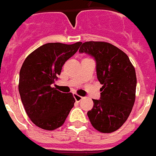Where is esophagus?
Here are the masks:
<instances>
[{
	"label": "esophagus",
	"mask_w": 156,
	"mask_h": 156,
	"mask_svg": "<svg viewBox=\"0 0 156 156\" xmlns=\"http://www.w3.org/2000/svg\"><path fill=\"white\" fill-rule=\"evenodd\" d=\"M74 98H75V100H76L77 102H80L82 100L83 97L82 96H80V95H77V94H74Z\"/></svg>",
	"instance_id": "obj_1"
}]
</instances>
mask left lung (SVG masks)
Returning <instances> with one entry per match:
<instances>
[{"mask_svg": "<svg viewBox=\"0 0 156 156\" xmlns=\"http://www.w3.org/2000/svg\"><path fill=\"white\" fill-rule=\"evenodd\" d=\"M80 53L94 56L101 88V99L87 112L92 126L101 133H111L128 119L136 101V75L128 55L105 41L81 43Z\"/></svg>", "mask_w": 156, "mask_h": 156, "instance_id": "1", "label": "left lung"}]
</instances>
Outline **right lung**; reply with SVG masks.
Instances as JSON below:
<instances>
[{
  "mask_svg": "<svg viewBox=\"0 0 156 156\" xmlns=\"http://www.w3.org/2000/svg\"><path fill=\"white\" fill-rule=\"evenodd\" d=\"M80 45L81 42L47 43L31 52L22 64L18 86L20 99L30 120L41 129L61 127L74 106L72 93H62L51 84Z\"/></svg>",
  "mask_w": 156,
  "mask_h": 156,
  "instance_id": "1",
  "label": "right lung"
}]
</instances>
